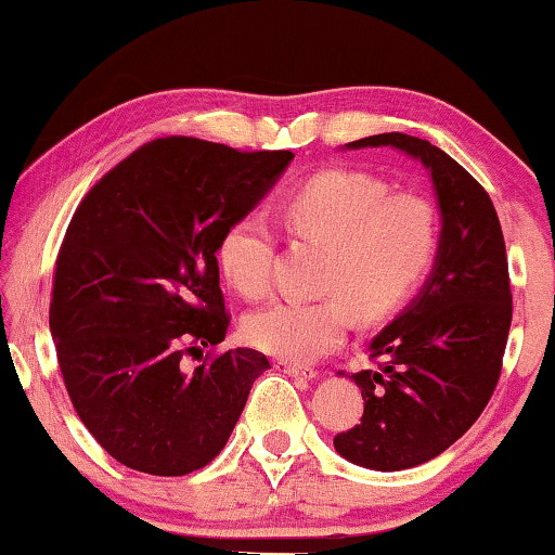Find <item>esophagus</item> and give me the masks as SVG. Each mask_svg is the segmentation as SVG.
<instances>
[{
    "label": "esophagus",
    "instance_id": "esophagus-1",
    "mask_svg": "<svg viewBox=\"0 0 555 555\" xmlns=\"http://www.w3.org/2000/svg\"><path fill=\"white\" fill-rule=\"evenodd\" d=\"M275 369H280V371H283V374H287V376H300V378H308V382H313V378H315V371L310 369V366H300V363L278 361V366H275Z\"/></svg>",
    "mask_w": 555,
    "mask_h": 555
}]
</instances>
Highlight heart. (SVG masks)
Returning a JSON list of instances; mask_svg holds the SVG:
<instances>
[{
  "label": "heart",
  "mask_w": 555,
  "mask_h": 555,
  "mask_svg": "<svg viewBox=\"0 0 555 555\" xmlns=\"http://www.w3.org/2000/svg\"><path fill=\"white\" fill-rule=\"evenodd\" d=\"M283 217L298 240L325 247L321 300H278L247 315L249 346L306 363L344 344L351 308L376 321L412 295L435 262L437 211L416 194H389L382 179L325 169L285 196ZM275 234L249 211L224 227L217 260L234 291L249 300L270 291Z\"/></svg>",
  "instance_id": "heart-1"
}]
</instances>
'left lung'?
<instances>
[{"mask_svg": "<svg viewBox=\"0 0 555 555\" xmlns=\"http://www.w3.org/2000/svg\"><path fill=\"white\" fill-rule=\"evenodd\" d=\"M391 146L422 162L442 232L420 295L371 340L376 369L351 374L361 424L333 447L353 465L397 473L442 454L477 422L495 391L513 321L505 240L490 196L429 141L378 133L346 149Z\"/></svg>", "mask_w": 555, "mask_h": 555, "instance_id": "left-lung-1", "label": "left lung"}]
</instances>
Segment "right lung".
Instances as JSON below:
<instances>
[{"label": "right lung", "mask_w": 555, "mask_h": 555, "mask_svg": "<svg viewBox=\"0 0 555 555\" xmlns=\"http://www.w3.org/2000/svg\"><path fill=\"white\" fill-rule=\"evenodd\" d=\"M291 151H237L189 135L143 143L86 194L57 253L50 333L65 389L111 457L179 477L222 452L270 361L224 340V227L268 194Z\"/></svg>", "instance_id": "add662e5"}]
</instances>
